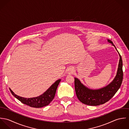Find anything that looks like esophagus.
I'll use <instances>...</instances> for the list:
<instances>
[{"mask_svg":"<svg viewBox=\"0 0 129 129\" xmlns=\"http://www.w3.org/2000/svg\"><path fill=\"white\" fill-rule=\"evenodd\" d=\"M69 72H73V70H72V69H70V70H69Z\"/></svg>","mask_w":129,"mask_h":129,"instance_id":"esophagus-1","label":"esophagus"}]
</instances>
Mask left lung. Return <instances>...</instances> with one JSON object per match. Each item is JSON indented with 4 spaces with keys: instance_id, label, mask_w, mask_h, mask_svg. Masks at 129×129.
<instances>
[{
    "instance_id": "obj_1",
    "label": "left lung",
    "mask_w": 129,
    "mask_h": 129,
    "mask_svg": "<svg viewBox=\"0 0 129 129\" xmlns=\"http://www.w3.org/2000/svg\"><path fill=\"white\" fill-rule=\"evenodd\" d=\"M108 42L116 47L109 39ZM120 56L117 74L110 84L107 86L98 89H91L84 86L77 78H74V86L76 96L78 100L82 103L90 106H97L104 104L111 99L120 87L123 77V62L122 57Z\"/></svg>"
}]
</instances>
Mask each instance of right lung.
<instances>
[{"mask_svg":"<svg viewBox=\"0 0 129 129\" xmlns=\"http://www.w3.org/2000/svg\"><path fill=\"white\" fill-rule=\"evenodd\" d=\"M61 79L56 80L43 94L39 96L33 98H24L16 95L9 88L12 94L22 103L34 108H41L48 105L52 101L55 96L57 87Z\"/></svg>","mask_w":129,"mask_h":129,"instance_id":"obj_1","label":"right lung"}]
</instances>
